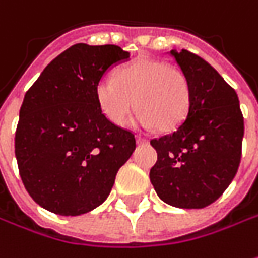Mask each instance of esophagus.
Returning <instances> with one entry per match:
<instances>
[{
  "mask_svg": "<svg viewBox=\"0 0 258 258\" xmlns=\"http://www.w3.org/2000/svg\"><path fill=\"white\" fill-rule=\"evenodd\" d=\"M137 143L138 144H147V143H148V140L144 137H141V136H137Z\"/></svg>",
  "mask_w": 258,
  "mask_h": 258,
  "instance_id": "34e87169",
  "label": "esophagus"
}]
</instances>
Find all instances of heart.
<instances>
[{
  "label": "heart",
  "mask_w": 258,
  "mask_h": 258,
  "mask_svg": "<svg viewBox=\"0 0 258 258\" xmlns=\"http://www.w3.org/2000/svg\"><path fill=\"white\" fill-rule=\"evenodd\" d=\"M95 97L112 124L125 127L137 108L140 125H157L161 131L178 127L185 120L191 102L190 85L181 70L150 58H140L122 67L115 80H100Z\"/></svg>",
  "instance_id": "1"
}]
</instances>
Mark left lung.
Wrapping results in <instances>:
<instances>
[{
  "mask_svg": "<svg viewBox=\"0 0 258 258\" xmlns=\"http://www.w3.org/2000/svg\"><path fill=\"white\" fill-rule=\"evenodd\" d=\"M170 54L190 85V110L174 133L150 141L157 151L150 180L167 204L203 209L238 170L244 118L235 91L207 61L187 49Z\"/></svg>",
  "mask_w": 258,
  "mask_h": 258,
  "instance_id": "8db88e82",
  "label": "left lung"
}]
</instances>
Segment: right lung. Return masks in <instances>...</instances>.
<instances>
[{
	"mask_svg": "<svg viewBox=\"0 0 258 258\" xmlns=\"http://www.w3.org/2000/svg\"><path fill=\"white\" fill-rule=\"evenodd\" d=\"M128 58L117 45L76 44L25 94L15 157L25 190L42 209L80 216L98 207L136 150L134 134L112 124L95 97L107 70Z\"/></svg>",
	"mask_w": 258,
	"mask_h": 258,
	"instance_id": "add662e5",
	"label": "right lung"
}]
</instances>
